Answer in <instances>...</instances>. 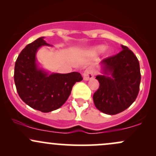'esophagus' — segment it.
<instances>
[{
	"instance_id": "34e87169",
	"label": "esophagus",
	"mask_w": 156,
	"mask_h": 156,
	"mask_svg": "<svg viewBox=\"0 0 156 156\" xmlns=\"http://www.w3.org/2000/svg\"><path fill=\"white\" fill-rule=\"evenodd\" d=\"M83 79L85 81H88V80L91 79L94 77V70L92 69V68L91 67H88L86 69L84 70L83 73Z\"/></svg>"
}]
</instances>
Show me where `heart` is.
<instances>
[{
  "label": "heart",
  "instance_id": "heart-1",
  "mask_svg": "<svg viewBox=\"0 0 156 156\" xmlns=\"http://www.w3.org/2000/svg\"><path fill=\"white\" fill-rule=\"evenodd\" d=\"M104 49V47H103V46H101V45L96 46V47H92V49H90V52H91L92 54H98V53H100ZM105 52L107 54H110V53L112 52V50L111 49H109V48H107V49H105Z\"/></svg>",
  "mask_w": 156,
  "mask_h": 156
}]
</instances>
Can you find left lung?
<instances>
[{"instance_id": "8db88e82", "label": "left lung", "mask_w": 156, "mask_h": 156, "mask_svg": "<svg viewBox=\"0 0 156 156\" xmlns=\"http://www.w3.org/2000/svg\"><path fill=\"white\" fill-rule=\"evenodd\" d=\"M117 55L101 61L104 73L97 75L100 86L93 95L98 109L104 113L115 115L127 109L136 101L139 92L141 73L139 61L127 47Z\"/></svg>"}]
</instances>
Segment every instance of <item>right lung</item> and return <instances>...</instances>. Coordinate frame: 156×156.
<instances>
[{
  "mask_svg": "<svg viewBox=\"0 0 156 156\" xmlns=\"http://www.w3.org/2000/svg\"><path fill=\"white\" fill-rule=\"evenodd\" d=\"M42 46H50L39 37L26 47L16 60L14 80L20 98L32 108L42 112H49L60 108L71 93L76 82L83 80L77 72L49 75L39 69L35 55Z\"/></svg>",
  "mask_w": 156,
  "mask_h": 156,
  "instance_id": "1",
  "label": "right lung"
}]
</instances>
